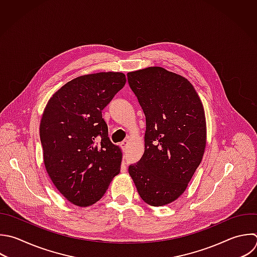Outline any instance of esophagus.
<instances>
[{"label":"esophagus","instance_id":"obj_1","mask_svg":"<svg viewBox=\"0 0 257 257\" xmlns=\"http://www.w3.org/2000/svg\"><path fill=\"white\" fill-rule=\"evenodd\" d=\"M128 145V142L126 141V140H124V141H122L121 143H120V147L122 148V149H125V147Z\"/></svg>","mask_w":257,"mask_h":257}]
</instances>
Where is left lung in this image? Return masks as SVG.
I'll return each instance as SVG.
<instances>
[{
  "label": "left lung",
  "mask_w": 257,
  "mask_h": 257,
  "mask_svg": "<svg viewBox=\"0 0 257 257\" xmlns=\"http://www.w3.org/2000/svg\"><path fill=\"white\" fill-rule=\"evenodd\" d=\"M127 80L147 120L145 153L128 173L147 204L164 206L185 192L202 161L204 106L187 78L163 67L128 72Z\"/></svg>",
  "instance_id": "obj_1"
}]
</instances>
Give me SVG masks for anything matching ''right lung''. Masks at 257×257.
<instances>
[{
  "label": "right lung",
  "instance_id": "1",
  "mask_svg": "<svg viewBox=\"0 0 257 257\" xmlns=\"http://www.w3.org/2000/svg\"><path fill=\"white\" fill-rule=\"evenodd\" d=\"M125 82L122 72L81 75L58 89L44 108V165L57 190L76 206L96 203L119 174L122 153L110 142L101 110Z\"/></svg>",
  "mask_w": 257,
  "mask_h": 257
}]
</instances>
